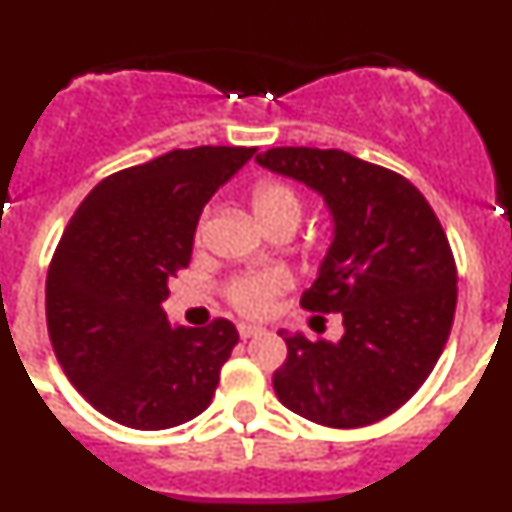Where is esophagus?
I'll return each instance as SVG.
<instances>
[{"label":"esophagus","mask_w":512,"mask_h":512,"mask_svg":"<svg viewBox=\"0 0 512 512\" xmlns=\"http://www.w3.org/2000/svg\"><path fill=\"white\" fill-rule=\"evenodd\" d=\"M238 333H241V338H243V341H246V338L259 336L261 328H256V325H246V323H241V325H238Z\"/></svg>","instance_id":"obj_1"}]
</instances>
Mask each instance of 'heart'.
Masks as SVG:
<instances>
[{"mask_svg":"<svg viewBox=\"0 0 512 512\" xmlns=\"http://www.w3.org/2000/svg\"><path fill=\"white\" fill-rule=\"evenodd\" d=\"M251 210L266 230L287 225L297 228L302 220V200L295 189L284 182H261L251 189ZM202 235V225L197 230ZM292 287V277L284 269H261L233 279L228 297L235 307L246 315H266L282 292Z\"/></svg>","mask_w":512,"mask_h":512,"instance_id":"1","label":"heart"}]
</instances>
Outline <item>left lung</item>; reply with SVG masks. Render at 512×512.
I'll list each match as a JSON object with an SVG mask.
<instances>
[{"label":"left lung","instance_id":"obj_1","mask_svg":"<svg viewBox=\"0 0 512 512\" xmlns=\"http://www.w3.org/2000/svg\"><path fill=\"white\" fill-rule=\"evenodd\" d=\"M259 166L323 197L333 241L300 305L341 312L336 343L287 333L274 392L292 413L328 428H359L420 390L449 341L456 264L423 194L395 171L330 148H271Z\"/></svg>","mask_w":512,"mask_h":512}]
</instances>
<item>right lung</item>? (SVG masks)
I'll return each instance as SVG.
<instances>
[{
  "label": "right lung",
  "instance_id": "1",
  "mask_svg": "<svg viewBox=\"0 0 512 512\" xmlns=\"http://www.w3.org/2000/svg\"><path fill=\"white\" fill-rule=\"evenodd\" d=\"M253 153L200 146L117 171L63 230L45 282L48 336L69 382L115 423L164 431L212 402L238 330L171 325L164 300L202 207Z\"/></svg>",
  "mask_w": 512,
  "mask_h": 512
}]
</instances>
